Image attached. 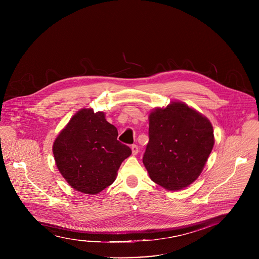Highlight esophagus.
Returning <instances> with one entry per match:
<instances>
[{"label": "esophagus", "mask_w": 259, "mask_h": 259, "mask_svg": "<svg viewBox=\"0 0 259 259\" xmlns=\"http://www.w3.org/2000/svg\"><path fill=\"white\" fill-rule=\"evenodd\" d=\"M131 150H132V155L136 156L138 154V146L136 144L131 145Z\"/></svg>", "instance_id": "1"}]
</instances>
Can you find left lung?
<instances>
[{"label": "left lung", "instance_id": "obj_1", "mask_svg": "<svg viewBox=\"0 0 259 259\" xmlns=\"http://www.w3.org/2000/svg\"><path fill=\"white\" fill-rule=\"evenodd\" d=\"M150 141L142 162L151 179L168 191L189 187L214 145L213 127L202 114L175 101L150 114Z\"/></svg>", "mask_w": 259, "mask_h": 259}]
</instances>
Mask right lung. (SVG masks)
Instances as JSON below:
<instances>
[{
    "instance_id": "obj_1",
    "label": "right lung",
    "mask_w": 259,
    "mask_h": 259,
    "mask_svg": "<svg viewBox=\"0 0 259 259\" xmlns=\"http://www.w3.org/2000/svg\"><path fill=\"white\" fill-rule=\"evenodd\" d=\"M117 137V128L102 112L83 108L69 120L53 143V155L73 190L96 195L115 181L122 162L131 155Z\"/></svg>"
}]
</instances>
